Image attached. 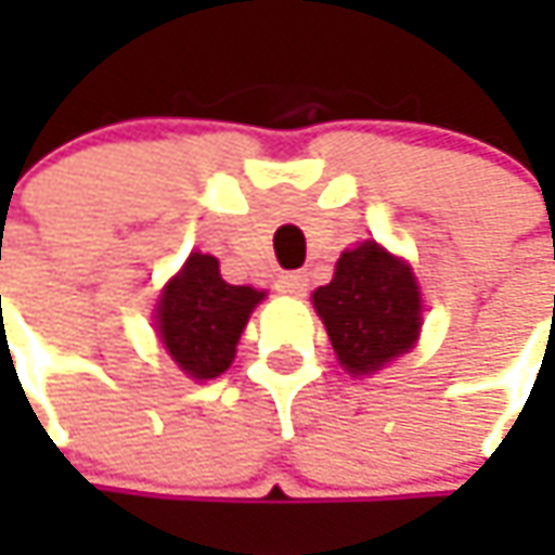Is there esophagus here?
Wrapping results in <instances>:
<instances>
[{
    "mask_svg": "<svg viewBox=\"0 0 555 555\" xmlns=\"http://www.w3.org/2000/svg\"><path fill=\"white\" fill-rule=\"evenodd\" d=\"M278 287L284 289V293H306V287H309V274H306V271H284V274L278 278Z\"/></svg>",
    "mask_w": 555,
    "mask_h": 555,
    "instance_id": "34e87169",
    "label": "esophagus"
}]
</instances>
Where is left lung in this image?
Returning a JSON list of instances; mask_svg holds the SVG:
<instances>
[{
	"label": "left lung",
	"mask_w": 555,
	"mask_h": 555,
	"mask_svg": "<svg viewBox=\"0 0 555 555\" xmlns=\"http://www.w3.org/2000/svg\"><path fill=\"white\" fill-rule=\"evenodd\" d=\"M333 352L349 373H373L414 346L420 293L411 268L373 241L346 249L327 287L314 289Z\"/></svg>",
	"instance_id": "8db88e82"
}]
</instances>
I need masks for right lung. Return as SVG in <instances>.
<instances>
[{"mask_svg": "<svg viewBox=\"0 0 555 555\" xmlns=\"http://www.w3.org/2000/svg\"><path fill=\"white\" fill-rule=\"evenodd\" d=\"M262 293L222 281L212 256L191 253L182 274L169 281L157 306V327L172 361L194 379L228 371L249 311Z\"/></svg>", "mask_w": 555, "mask_h": 555, "instance_id": "add662e5", "label": "right lung"}]
</instances>
